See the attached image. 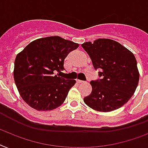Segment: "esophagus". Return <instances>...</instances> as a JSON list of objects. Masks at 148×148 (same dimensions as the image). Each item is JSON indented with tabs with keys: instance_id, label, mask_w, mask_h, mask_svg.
I'll return each instance as SVG.
<instances>
[{
	"instance_id": "obj_1",
	"label": "esophagus",
	"mask_w": 148,
	"mask_h": 148,
	"mask_svg": "<svg viewBox=\"0 0 148 148\" xmlns=\"http://www.w3.org/2000/svg\"><path fill=\"white\" fill-rule=\"evenodd\" d=\"M77 82L78 84H84V83H85L84 81H83V80H77Z\"/></svg>"
}]
</instances>
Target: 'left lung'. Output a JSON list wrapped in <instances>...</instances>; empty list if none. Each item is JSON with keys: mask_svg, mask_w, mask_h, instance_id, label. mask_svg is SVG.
Returning a JSON list of instances; mask_svg holds the SVG:
<instances>
[{"mask_svg": "<svg viewBox=\"0 0 148 148\" xmlns=\"http://www.w3.org/2000/svg\"><path fill=\"white\" fill-rule=\"evenodd\" d=\"M102 79L90 81L92 92L84 101L96 111H114L122 107L135 92L139 71L134 54L116 41L98 39L81 45Z\"/></svg>", "mask_w": 148, "mask_h": 148, "instance_id": "obj_1", "label": "left lung"}]
</instances>
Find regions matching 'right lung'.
<instances>
[{
	"label": "right lung",
	"mask_w": 148,
	"mask_h": 148,
	"mask_svg": "<svg viewBox=\"0 0 148 148\" xmlns=\"http://www.w3.org/2000/svg\"><path fill=\"white\" fill-rule=\"evenodd\" d=\"M79 44L60 36L32 41L16 57L14 77L20 97L39 111L53 110L64 102L75 80L55 75L64 70V61Z\"/></svg>",
	"instance_id": "1"
}]
</instances>
